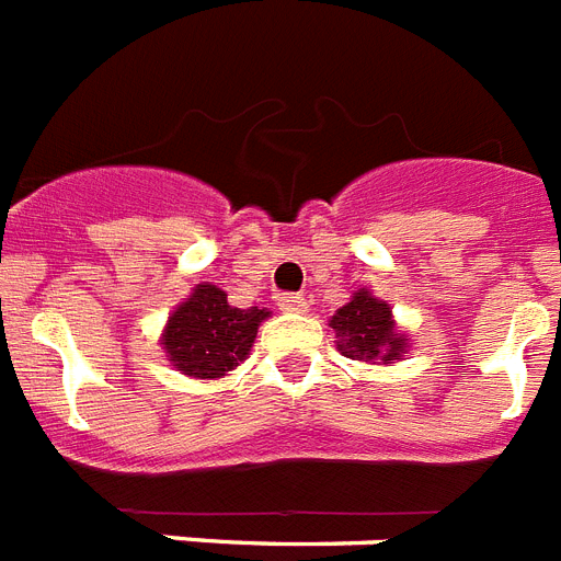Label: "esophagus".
I'll return each instance as SVG.
<instances>
[{
  "instance_id": "34e87169",
  "label": "esophagus",
  "mask_w": 561,
  "mask_h": 561,
  "mask_svg": "<svg viewBox=\"0 0 561 561\" xmlns=\"http://www.w3.org/2000/svg\"><path fill=\"white\" fill-rule=\"evenodd\" d=\"M275 300L284 312H307V300L300 298V295H295V291H280Z\"/></svg>"
}]
</instances>
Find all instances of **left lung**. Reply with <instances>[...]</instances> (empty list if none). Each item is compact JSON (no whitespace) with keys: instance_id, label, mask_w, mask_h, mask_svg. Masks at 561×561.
<instances>
[{"instance_id":"1","label":"left lung","mask_w":561,"mask_h":561,"mask_svg":"<svg viewBox=\"0 0 561 561\" xmlns=\"http://www.w3.org/2000/svg\"><path fill=\"white\" fill-rule=\"evenodd\" d=\"M337 350L353 360H396L404 353V337L396 332L390 307L369 291H355L346 307L332 314Z\"/></svg>"}]
</instances>
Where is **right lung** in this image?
Wrapping results in <instances>:
<instances>
[{
	"instance_id": "right-lung-1",
	"label": "right lung",
	"mask_w": 561,
	"mask_h": 561,
	"mask_svg": "<svg viewBox=\"0 0 561 561\" xmlns=\"http://www.w3.org/2000/svg\"><path fill=\"white\" fill-rule=\"evenodd\" d=\"M266 309L229 307L226 291L201 284L169 318L163 346L171 364L194 378H220L252 350Z\"/></svg>"
}]
</instances>
